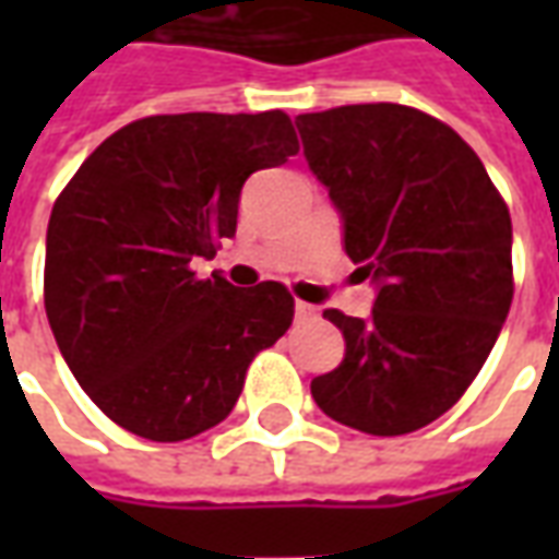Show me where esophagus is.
Segmentation results:
<instances>
[{
    "mask_svg": "<svg viewBox=\"0 0 559 559\" xmlns=\"http://www.w3.org/2000/svg\"><path fill=\"white\" fill-rule=\"evenodd\" d=\"M296 320L305 323V320H317V308L308 302H296Z\"/></svg>",
    "mask_w": 559,
    "mask_h": 559,
    "instance_id": "34e87169",
    "label": "esophagus"
}]
</instances>
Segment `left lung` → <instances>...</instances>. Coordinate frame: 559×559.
Instances as JSON below:
<instances>
[{"label":"left lung","instance_id":"obj_1","mask_svg":"<svg viewBox=\"0 0 559 559\" xmlns=\"http://www.w3.org/2000/svg\"><path fill=\"white\" fill-rule=\"evenodd\" d=\"M308 167L338 209L344 251L374 284L371 317L323 311L344 335L317 407L374 437L425 428L488 359L512 305V218L479 155L404 104L296 116Z\"/></svg>","mask_w":559,"mask_h":559}]
</instances>
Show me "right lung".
Wrapping results in <instances>:
<instances>
[{
    "label": "right lung",
    "instance_id": "1",
    "mask_svg": "<svg viewBox=\"0 0 559 559\" xmlns=\"http://www.w3.org/2000/svg\"><path fill=\"white\" fill-rule=\"evenodd\" d=\"M299 152L290 116H146L80 164L47 224L44 308L62 359L126 431L176 443L230 416L293 323L278 281L239 290L194 263L233 239L257 170Z\"/></svg>",
    "mask_w": 559,
    "mask_h": 559
}]
</instances>
